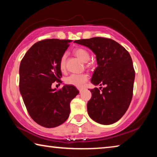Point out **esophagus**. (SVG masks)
Wrapping results in <instances>:
<instances>
[{"label": "esophagus", "instance_id": "obj_1", "mask_svg": "<svg viewBox=\"0 0 157 157\" xmlns=\"http://www.w3.org/2000/svg\"><path fill=\"white\" fill-rule=\"evenodd\" d=\"M78 90H79V92H80V93H81V92L82 91L83 89H78Z\"/></svg>", "mask_w": 157, "mask_h": 157}]
</instances>
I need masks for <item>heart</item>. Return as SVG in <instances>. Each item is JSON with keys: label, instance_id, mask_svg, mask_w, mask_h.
Instances as JSON below:
<instances>
[{"label": "heart", "instance_id": "1", "mask_svg": "<svg viewBox=\"0 0 157 157\" xmlns=\"http://www.w3.org/2000/svg\"><path fill=\"white\" fill-rule=\"evenodd\" d=\"M74 53L75 56L78 57L79 59L84 62L86 63L90 59V55L89 52L86 50L85 49L83 48H78L76 49L74 51ZM66 54H63L61 56L60 62H59V67L61 71H63L66 68ZM89 79L88 75L85 73L82 74H72L71 75L65 79V82L70 85L74 86L78 88H82L84 86V84L87 82Z\"/></svg>", "mask_w": 157, "mask_h": 157}]
</instances>
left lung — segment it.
Segmentation results:
<instances>
[{"label": "left lung", "instance_id": "1", "mask_svg": "<svg viewBox=\"0 0 157 157\" xmlns=\"http://www.w3.org/2000/svg\"><path fill=\"white\" fill-rule=\"evenodd\" d=\"M96 54L98 67L91 78L87 111L94 121L109 125L119 120L128 110L133 97L135 71L128 51L113 40L101 37L75 40Z\"/></svg>", "mask_w": 157, "mask_h": 157}]
</instances>
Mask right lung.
Wrapping results in <instances>:
<instances>
[{"instance_id": "obj_1", "label": "right lung", "mask_w": 157, "mask_h": 157, "mask_svg": "<svg viewBox=\"0 0 157 157\" xmlns=\"http://www.w3.org/2000/svg\"><path fill=\"white\" fill-rule=\"evenodd\" d=\"M71 41H39L27 51L21 61L19 91L29 115L44 127H56L65 122L71 113V101L79 94L72 85H64L58 90L52 89V83L61 82L59 62Z\"/></svg>"}]
</instances>
